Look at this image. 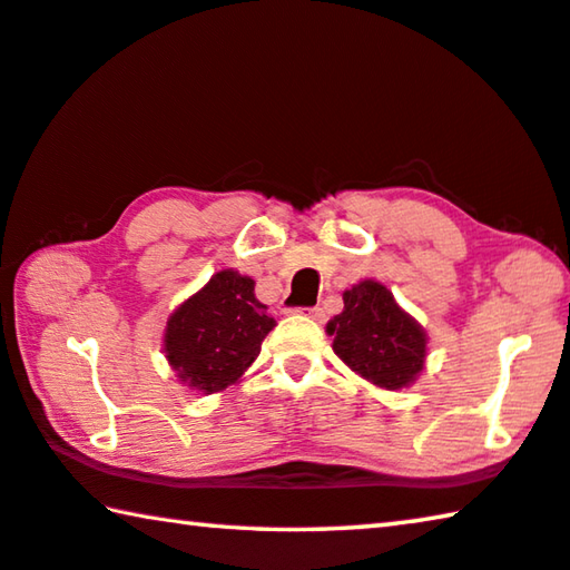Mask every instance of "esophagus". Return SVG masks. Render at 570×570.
I'll return each mask as SVG.
<instances>
[{
    "instance_id": "34e87169",
    "label": "esophagus",
    "mask_w": 570,
    "mask_h": 570,
    "mask_svg": "<svg viewBox=\"0 0 570 570\" xmlns=\"http://www.w3.org/2000/svg\"><path fill=\"white\" fill-rule=\"evenodd\" d=\"M295 313H301V315H305V318H313V321H323V307H301V311H295Z\"/></svg>"
}]
</instances>
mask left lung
Masks as SVG:
<instances>
[{"label":"left lung","mask_w":570,"mask_h":570,"mask_svg":"<svg viewBox=\"0 0 570 570\" xmlns=\"http://www.w3.org/2000/svg\"><path fill=\"white\" fill-rule=\"evenodd\" d=\"M333 351L373 386L399 391L422 376L426 331L376 279H361L343 293V313L325 325Z\"/></svg>","instance_id":"obj_1"}]
</instances>
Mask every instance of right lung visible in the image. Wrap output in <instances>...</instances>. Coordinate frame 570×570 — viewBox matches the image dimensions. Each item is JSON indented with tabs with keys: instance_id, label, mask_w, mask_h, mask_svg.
Masks as SVG:
<instances>
[{
	"instance_id": "obj_1",
	"label": "right lung",
	"mask_w": 570,
	"mask_h": 570,
	"mask_svg": "<svg viewBox=\"0 0 570 570\" xmlns=\"http://www.w3.org/2000/svg\"><path fill=\"white\" fill-rule=\"evenodd\" d=\"M275 325L255 297V279L232 267L219 269L166 321V361L181 384L217 394L245 376Z\"/></svg>"
}]
</instances>
